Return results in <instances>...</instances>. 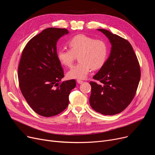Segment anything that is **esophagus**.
Instances as JSON below:
<instances>
[{
  "label": "esophagus",
  "instance_id": "esophagus-1",
  "mask_svg": "<svg viewBox=\"0 0 155 155\" xmlns=\"http://www.w3.org/2000/svg\"><path fill=\"white\" fill-rule=\"evenodd\" d=\"M77 82L78 83V84H82L83 82H84V81H82V80H77Z\"/></svg>",
  "mask_w": 155,
  "mask_h": 155
}]
</instances>
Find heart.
Returning <instances> with one entry per match:
<instances>
[{"label":"heart","mask_w":155,"mask_h":155,"mask_svg":"<svg viewBox=\"0 0 155 155\" xmlns=\"http://www.w3.org/2000/svg\"><path fill=\"white\" fill-rule=\"evenodd\" d=\"M70 50L61 49L56 53L58 61L64 66L71 67L78 55L80 61L68 72L70 78L84 79L92 69L99 70L106 62L109 49L107 43L102 39L78 35L68 41Z\"/></svg>","instance_id":"obj_1"}]
</instances>
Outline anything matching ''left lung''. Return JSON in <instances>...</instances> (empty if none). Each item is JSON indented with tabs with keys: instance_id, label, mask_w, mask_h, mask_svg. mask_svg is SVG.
I'll return each instance as SVG.
<instances>
[{
	"instance_id": "1",
	"label": "left lung",
	"mask_w": 155,
	"mask_h": 155,
	"mask_svg": "<svg viewBox=\"0 0 155 155\" xmlns=\"http://www.w3.org/2000/svg\"><path fill=\"white\" fill-rule=\"evenodd\" d=\"M111 43L110 55L90 82L91 106L104 115H115L123 111L135 96L141 78L137 56L128 41L104 29H98Z\"/></svg>"
}]
</instances>
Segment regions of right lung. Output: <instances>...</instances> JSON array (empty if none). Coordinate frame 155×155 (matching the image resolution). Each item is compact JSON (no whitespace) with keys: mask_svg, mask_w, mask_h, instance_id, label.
<instances>
[{"mask_svg":"<svg viewBox=\"0 0 155 155\" xmlns=\"http://www.w3.org/2000/svg\"><path fill=\"white\" fill-rule=\"evenodd\" d=\"M67 29L49 28L31 39L22 53L18 67L20 90L38 114L51 117L61 113L69 103L75 80L61 82L64 77L56 56V43Z\"/></svg>","mask_w":155,"mask_h":155,"instance_id":"1","label":"right lung"}]
</instances>
